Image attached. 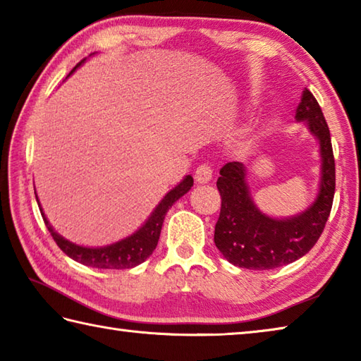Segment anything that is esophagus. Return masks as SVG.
<instances>
[{
  "label": "esophagus",
  "instance_id": "1",
  "mask_svg": "<svg viewBox=\"0 0 361 361\" xmlns=\"http://www.w3.org/2000/svg\"><path fill=\"white\" fill-rule=\"evenodd\" d=\"M212 176H213V170L209 164H200V166L195 169L194 178L199 185H205V183H209L212 180Z\"/></svg>",
  "mask_w": 361,
  "mask_h": 361
}]
</instances>
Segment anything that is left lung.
<instances>
[{
  "instance_id": "obj_1",
  "label": "left lung",
  "mask_w": 361,
  "mask_h": 361,
  "mask_svg": "<svg viewBox=\"0 0 361 361\" xmlns=\"http://www.w3.org/2000/svg\"><path fill=\"white\" fill-rule=\"evenodd\" d=\"M295 118L305 122L320 143L319 194L315 202L299 215L272 218L255 205L243 164H226L216 181L221 194V212L215 226V245L234 266L266 271L290 264L307 253L325 229L336 188L334 156L325 116L309 89L302 90Z\"/></svg>"
}]
</instances>
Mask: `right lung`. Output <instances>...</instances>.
<instances>
[{
	"instance_id": "right-lung-1",
	"label": "right lung",
	"mask_w": 361,
	"mask_h": 361,
	"mask_svg": "<svg viewBox=\"0 0 361 361\" xmlns=\"http://www.w3.org/2000/svg\"><path fill=\"white\" fill-rule=\"evenodd\" d=\"M82 63L84 60H81V62H79L75 68L70 71V75L66 78H70ZM192 183H194L192 176L186 175L180 185H176L172 191H169L166 195H164V199L159 202V205L156 207L154 212L151 213L149 218L146 219V223L142 226V228L133 232L132 235L126 237V239L111 243V245L99 247V248L81 247L63 239L62 235L54 231L51 223L47 221V218L44 216V212H42L39 205L38 197H36V200H38L39 212L42 215V219H44L46 223V228L49 229V232H51L52 239L56 240L59 248L62 250L66 256H70L71 259L81 262L84 266L97 267V269H130L142 264V262L146 258H149L152 252H154L157 247L159 235H161L164 218H166L169 209L176 202V200L183 197L189 189H191Z\"/></svg>"
}]
</instances>
